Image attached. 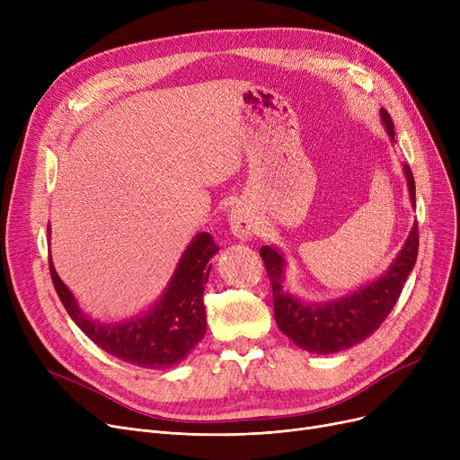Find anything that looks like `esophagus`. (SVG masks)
<instances>
[{
	"label": "esophagus",
	"mask_w": 460,
	"mask_h": 460,
	"mask_svg": "<svg viewBox=\"0 0 460 460\" xmlns=\"http://www.w3.org/2000/svg\"><path fill=\"white\" fill-rule=\"evenodd\" d=\"M229 226H231V231L236 238L240 240H248L250 236L255 234L257 231V220L253 212L244 207V205H236L231 214H229Z\"/></svg>",
	"instance_id": "esophagus-1"
}]
</instances>
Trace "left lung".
<instances>
[{
  "instance_id": "8db88e82",
  "label": "left lung",
  "mask_w": 460,
  "mask_h": 460,
  "mask_svg": "<svg viewBox=\"0 0 460 460\" xmlns=\"http://www.w3.org/2000/svg\"><path fill=\"white\" fill-rule=\"evenodd\" d=\"M380 117L392 141H395L394 120L390 113L382 108ZM402 172L410 199L416 203V182L412 169L404 164ZM418 248L420 233L418 224H414L388 272L382 274L376 281L359 287L358 291L345 295L343 298L313 304L285 291V259L276 248L262 246L261 257L272 283L274 315L279 330L300 349L315 354L340 352L367 340L397 304L404 281L416 264Z\"/></svg>"
}]
</instances>
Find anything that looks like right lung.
Listing matches in <instances>:
<instances>
[{
	"label": "right lung",
	"mask_w": 460,
	"mask_h": 460,
	"mask_svg": "<svg viewBox=\"0 0 460 460\" xmlns=\"http://www.w3.org/2000/svg\"><path fill=\"white\" fill-rule=\"evenodd\" d=\"M217 250L220 248L216 246L210 233L193 236L162 298L141 315L111 324H102L85 315L68 287L58 276L52 259L48 261H50V274L59 300L70 319L93 343L127 364L165 369L181 364L205 337L207 313L203 293L212 267L208 261Z\"/></svg>",
	"instance_id": "1"
}]
</instances>
